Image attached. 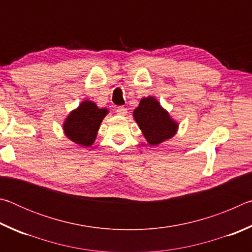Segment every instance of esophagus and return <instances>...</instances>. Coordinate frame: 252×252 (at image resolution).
<instances>
[{
  "mask_svg": "<svg viewBox=\"0 0 252 252\" xmlns=\"http://www.w3.org/2000/svg\"><path fill=\"white\" fill-rule=\"evenodd\" d=\"M117 113L119 116H126L127 111L126 108H123V106H119V108H117Z\"/></svg>",
  "mask_w": 252,
  "mask_h": 252,
  "instance_id": "esophagus-1",
  "label": "esophagus"
}]
</instances>
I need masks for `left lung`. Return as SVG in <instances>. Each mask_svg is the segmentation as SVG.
Listing matches in <instances>:
<instances>
[{
  "label": "left lung",
  "instance_id": "8db88e82",
  "mask_svg": "<svg viewBox=\"0 0 252 252\" xmlns=\"http://www.w3.org/2000/svg\"><path fill=\"white\" fill-rule=\"evenodd\" d=\"M133 118L150 146H158L177 133L179 123L170 117L156 97H142Z\"/></svg>",
  "mask_w": 252,
  "mask_h": 252
}]
</instances>
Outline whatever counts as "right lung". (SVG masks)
I'll return each instance as SVG.
<instances>
[{"instance_id": "right-lung-1", "label": "right lung", "mask_w": 252, "mask_h": 252, "mask_svg": "<svg viewBox=\"0 0 252 252\" xmlns=\"http://www.w3.org/2000/svg\"><path fill=\"white\" fill-rule=\"evenodd\" d=\"M108 113V109H100L93 101L84 100L78 108L71 111L63 123L65 136L80 146H92L101 122Z\"/></svg>"}]
</instances>
